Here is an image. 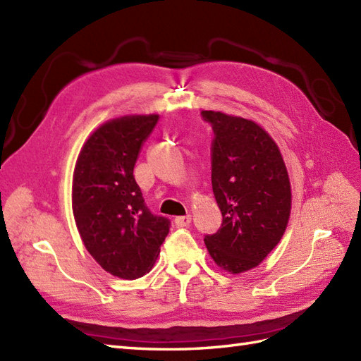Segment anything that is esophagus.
Returning a JSON list of instances; mask_svg holds the SVG:
<instances>
[{"label": "esophagus", "instance_id": "34e87169", "mask_svg": "<svg viewBox=\"0 0 361 361\" xmlns=\"http://www.w3.org/2000/svg\"><path fill=\"white\" fill-rule=\"evenodd\" d=\"M190 220H192L190 215L175 216V224H177L178 228H184V226H189V224H190Z\"/></svg>", "mask_w": 361, "mask_h": 361}]
</instances>
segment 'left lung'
Wrapping results in <instances>:
<instances>
[{"mask_svg": "<svg viewBox=\"0 0 361 361\" xmlns=\"http://www.w3.org/2000/svg\"><path fill=\"white\" fill-rule=\"evenodd\" d=\"M212 126V190L223 223L206 247L221 269L258 266L279 245L290 214L286 166L269 133L250 120L203 111Z\"/></svg>", "mask_w": 361, "mask_h": 361, "instance_id": "8db88e82", "label": "left lung"}]
</instances>
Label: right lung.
<instances>
[{"mask_svg":"<svg viewBox=\"0 0 361 361\" xmlns=\"http://www.w3.org/2000/svg\"><path fill=\"white\" fill-rule=\"evenodd\" d=\"M158 115H132L104 123L82 146L73 172L72 209L89 254L124 280L155 263L171 220L154 215L133 177L142 142Z\"/></svg>","mask_w":361,"mask_h":361,"instance_id":"1","label":"right lung"}]
</instances>
